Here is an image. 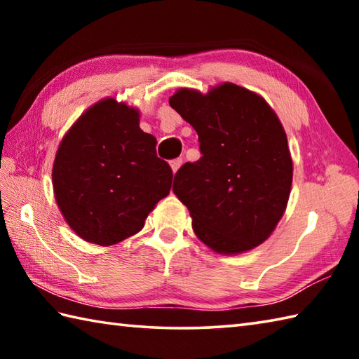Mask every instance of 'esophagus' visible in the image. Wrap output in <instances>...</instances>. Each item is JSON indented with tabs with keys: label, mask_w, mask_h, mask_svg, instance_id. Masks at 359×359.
<instances>
[{
	"label": "esophagus",
	"mask_w": 359,
	"mask_h": 359,
	"mask_svg": "<svg viewBox=\"0 0 359 359\" xmlns=\"http://www.w3.org/2000/svg\"><path fill=\"white\" fill-rule=\"evenodd\" d=\"M182 163H184V160H182V158H174V160H171L170 165H171V170H172L174 174L177 172V170L182 166Z\"/></svg>",
	"instance_id": "1"
}]
</instances>
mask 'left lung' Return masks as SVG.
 I'll list each match as a JSON object with an SVG mask.
<instances>
[{
	"label": "left lung",
	"instance_id": "left-lung-1",
	"mask_svg": "<svg viewBox=\"0 0 359 359\" xmlns=\"http://www.w3.org/2000/svg\"><path fill=\"white\" fill-rule=\"evenodd\" d=\"M170 104L201 142V160L182 166L172 185L196 236L228 256L261 245L284 216L293 180L276 112L261 95L228 81L207 94L182 88Z\"/></svg>",
	"mask_w": 359,
	"mask_h": 359
}]
</instances>
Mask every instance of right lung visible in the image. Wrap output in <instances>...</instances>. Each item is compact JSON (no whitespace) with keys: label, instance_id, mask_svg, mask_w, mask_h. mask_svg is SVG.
Here are the masks:
<instances>
[{"label":"right lung","instance_id":"add662e5","mask_svg":"<svg viewBox=\"0 0 359 359\" xmlns=\"http://www.w3.org/2000/svg\"><path fill=\"white\" fill-rule=\"evenodd\" d=\"M139 123V109L108 97L83 112L60 142L53 196L83 241L108 247L139 233L170 194L171 168Z\"/></svg>","mask_w":359,"mask_h":359}]
</instances>
